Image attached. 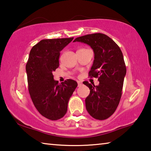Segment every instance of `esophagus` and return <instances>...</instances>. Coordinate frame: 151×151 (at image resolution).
<instances>
[{
	"label": "esophagus",
	"mask_w": 151,
	"mask_h": 151,
	"mask_svg": "<svg viewBox=\"0 0 151 151\" xmlns=\"http://www.w3.org/2000/svg\"><path fill=\"white\" fill-rule=\"evenodd\" d=\"M82 85H83V83H82L81 82L78 81V86H82Z\"/></svg>",
	"instance_id": "obj_1"
}]
</instances>
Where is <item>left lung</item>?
<instances>
[{
    "label": "left lung",
    "instance_id": "obj_1",
    "mask_svg": "<svg viewBox=\"0 0 151 151\" xmlns=\"http://www.w3.org/2000/svg\"><path fill=\"white\" fill-rule=\"evenodd\" d=\"M76 41L87 44L93 49L94 60L88 75L99 81L98 86L83 82L90 89L85 99L86 109L94 119L105 120L116 111L121 98L127 73L122 52L113 40L102 33L82 36L73 42Z\"/></svg>",
    "mask_w": 151,
    "mask_h": 151
}]
</instances>
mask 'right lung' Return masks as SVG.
Instances as JSON below:
<instances>
[{
  "label": "right lung",
  "mask_w": 151,
  "mask_h": 151,
  "mask_svg": "<svg viewBox=\"0 0 151 151\" xmlns=\"http://www.w3.org/2000/svg\"><path fill=\"white\" fill-rule=\"evenodd\" d=\"M73 39L40 40L30 50L26 65L28 87L32 103L41 115L51 121L65 115L68 101L78 85L72 79L58 84L52 75L59 66L60 51Z\"/></svg>",
  "instance_id": "1"
}]
</instances>
